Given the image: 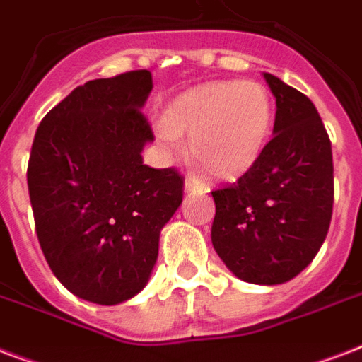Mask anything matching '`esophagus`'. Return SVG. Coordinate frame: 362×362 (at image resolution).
I'll return each mask as SVG.
<instances>
[{
  "mask_svg": "<svg viewBox=\"0 0 362 362\" xmlns=\"http://www.w3.org/2000/svg\"><path fill=\"white\" fill-rule=\"evenodd\" d=\"M184 189H186L187 193H195V192H203L204 186L199 180L192 178V176H187L186 182H184Z\"/></svg>",
  "mask_w": 362,
  "mask_h": 362,
  "instance_id": "1",
  "label": "esophagus"
}]
</instances>
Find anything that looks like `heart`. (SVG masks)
<instances>
[{
  "mask_svg": "<svg viewBox=\"0 0 362 362\" xmlns=\"http://www.w3.org/2000/svg\"><path fill=\"white\" fill-rule=\"evenodd\" d=\"M274 124V103L269 90L252 81L209 82L173 99L156 136L165 152H184L212 178L238 180L261 158Z\"/></svg>",
  "mask_w": 362,
  "mask_h": 362,
  "instance_id": "heart-1",
  "label": "heart"
}]
</instances>
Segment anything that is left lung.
Wrapping results in <instances>:
<instances>
[{"label": "left lung", "mask_w": 362, "mask_h": 362, "mask_svg": "<svg viewBox=\"0 0 362 362\" xmlns=\"http://www.w3.org/2000/svg\"><path fill=\"white\" fill-rule=\"evenodd\" d=\"M276 98L274 136L250 173L212 192V244L233 274L278 286L303 272L325 240L332 216V150L304 93L263 73Z\"/></svg>", "instance_id": "1"}]
</instances>
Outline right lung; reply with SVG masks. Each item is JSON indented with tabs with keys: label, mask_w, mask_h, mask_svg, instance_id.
Returning a JSON list of instances; mask_svg holds the SVG:
<instances>
[{
	"label": "right lung",
	"mask_w": 362,
	"mask_h": 362,
	"mask_svg": "<svg viewBox=\"0 0 362 362\" xmlns=\"http://www.w3.org/2000/svg\"><path fill=\"white\" fill-rule=\"evenodd\" d=\"M152 73L129 71L75 88L37 127L28 189L48 267L88 303L112 306L142 291L159 233L180 206L184 178L142 163L153 141L141 110Z\"/></svg>",
	"instance_id": "add662e5"
}]
</instances>
